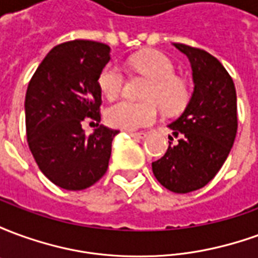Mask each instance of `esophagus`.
<instances>
[{
	"instance_id": "esophagus-1",
	"label": "esophagus",
	"mask_w": 258,
	"mask_h": 258,
	"mask_svg": "<svg viewBox=\"0 0 258 258\" xmlns=\"http://www.w3.org/2000/svg\"><path fill=\"white\" fill-rule=\"evenodd\" d=\"M133 138H135V140H144V138H146V133H128Z\"/></svg>"
}]
</instances>
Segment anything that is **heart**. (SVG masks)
Segmentation results:
<instances>
[{"mask_svg": "<svg viewBox=\"0 0 258 258\" xmlns=\"http://www.w3.org/2000/svg\"><path fill=\"white\" fill-rule=\"evenodd\" d=\"M128 63L135 72H140L152 80L145 95L149 101L133 102L123 99L113 103L106 112L107 123L112 127L134 131L155 123L159 116L156 100L166 112H175L186 103L189 96L188 85L175 77V68L166 55L157 51H145L131 56ZM124 84L125 76L123 69L116 63L106 64L98 76L99 90L109 99L120 95Z\"/></svg>", "mask_w": 258, "mask_h": 258, "instance_id": "obj_1", "label": "heart"}]
</instances>
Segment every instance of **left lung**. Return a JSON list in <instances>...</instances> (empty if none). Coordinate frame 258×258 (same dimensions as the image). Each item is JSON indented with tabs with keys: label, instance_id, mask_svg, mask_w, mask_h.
I'll return each instance as SVG.
<instances>
[{
	"label": "left lung",
	"instance_id": "left-lung-1",
	"mask_svg": "<svg viewBox=\"0 0 258 258\" xmlns=\"http://www.w3.org/2000/svg\"><path fill=\"white\" fill-rule=\"evenodd\" d=\"M173 45L189 59L194 92L184 113L168 124L178 142L152 163V170L164 188L188 194L209 184L231 152L238 130L236 90L213 55L185 44Z\"/></svg>",
	"mask_w": 258,
	"mask_h": 258
}]
</instances>
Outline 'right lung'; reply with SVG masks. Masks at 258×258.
<instances>
[{
    "instance_id": "1",
    "label": "right lung",
    "mask_w": 258,
    "mask_h": 258,
    "mask_svg": "<svg viewBox=\"0 0 258 258\" xmlns=\"http://www.w3.org/2000/svg\"><path fill=\"white\" fill-rule=\"evenodd\" d=\"M110 47L74 40L52 48L31 77L25 99L27 142L51 182L66 190L90 188L103 177L117 130L105 125L85 135V118L101 121L98 76Z\"/></svg>"
}]
</instances>
